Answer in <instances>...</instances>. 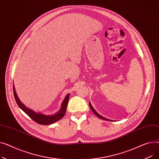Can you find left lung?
Segmentation results:
<instances>
[{"label":"left lung","mask_w":159,"mask_h":159,"mask_svg":"<svg viewBox=\"0 0 159 159\" xmlns=\"http://www.w3.org/2000/svg\"><path fill=\"white\" fill-rule=\"evenodd\" d=\"M89 107H90V108H91V110H92V111L95 114V115H97L98 118H100V119H103V120H108V121H112L111 120H110V119H106V118H105V117H104V116H101V115H99L95 110V109L93 107V106H91V103H90V102H89Z\"/></svg>","instance_id":"obj_1"}]
</instances>
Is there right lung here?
<instances>
[{
	"label": "right lung",
	"mask_w": 159,
	"mask_h": 159,
	"mask_svg": "<svg viewBox=\"0 0 159 159\" xmlns=\"http://www.w3.org/2000/svg\"><path fill=\"white\" fill-rule=\"evenodd\" d=\"M13 94H14L15 99L16 102V104H18L19 107L24 113H26L32 120H33L37 123L39 124H43V125H49L51 124H53L57 122L58 120H61L64 116L66 111V107H67V106H68V100H69L70 94H68L66 95V97H65L64 100L62 103L61 110L57 113L52 115H46L43 113H36L34 111L31 110V109H29V108L27 107L26 106H24V104H22L20 102L17 95H16L14 85L13 86Z\"/></svg>",
	"instance_id": "right-lung-1"
}]
</instances>
